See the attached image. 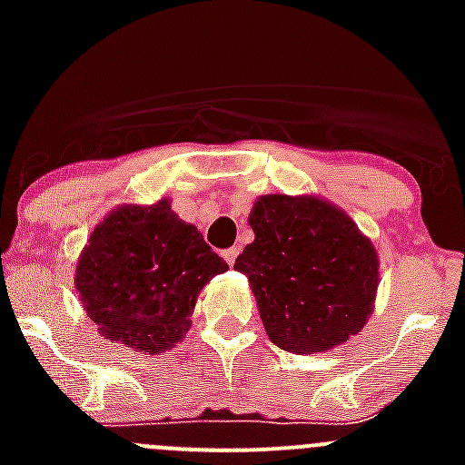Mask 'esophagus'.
I'll use <instances>...</instances> for the list:
<instances>
[{"label":"esophagus","instance_id":"34e87169","mask_svg":"<svg viewBox=\"0 0 465 465\" xmlns=\"http://www.w3.org/2000/svg\"><path fill=\"white\" fill-rule=\"evenodd\" d=\"M238 256V247H227V250L223 252V259L229 262V265H233V261H236Z\"/></svg>","mask_w":465,"mask_h":465}]
</instances>
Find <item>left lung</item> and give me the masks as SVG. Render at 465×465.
<instances>
[{
    "mask_svg": "<svg viewBox=\"0 0 465 465\" xmlns=\"http://www.w3.org/2000/svg\"><path fill=\"white\" fill-rule=\"evenodd\" d=\"M254 241L233 270L256 297L267 337L297 355L326 353L371 317L380 261L346 211L320 195H261L250 211Z\"/></svg>",
    "mask_w": 465,
    "mask_h": 465,
    "instance_id": "8db88e82",
    "label": "left lung"
}]
</instances>
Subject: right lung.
<instances>
[{"instance_id":"right-lung-1","label":"right lung","mask_w":465,"mask_h":465,"mask_svg":"<svg viewBox=\"0 0 465 465\" xmlns=\"http://www.w3.org/2000/svg\"><path fill=\"white\" fill-rule=\"evenodd\" d=\"M227 270L163 198L112 209L89 233L74 283L105 340L157 355L182 341L200 290Z\"/></svg>"}]
</instances>
